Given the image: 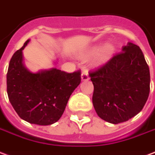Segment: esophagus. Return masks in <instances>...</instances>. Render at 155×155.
<instances>
[{
	"label": "esophagus",
	"mask_w": 155,
	"mask_h": 155,
	"mask_svg": "<svg viewBox=\"0 0 155 155\" xmlns=\"http://www.w3.org/2000/svg\"><path fill=\"white\" fill-rule=\"evenodd\" d=\"M81 78H82V81H87L89 79L88 73L87 71H83L82 73V76H81Z\"/></svg>",
	"instance_id": "obj_1"
}]
</instances>
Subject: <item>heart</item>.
I'll list each match as a JSON object with an SVG mask.
<instances>
[{
    "mask_svg": "<svg viewBox=\"0 0 155 155\" xmlns=\"http://www.w3.org/2000/svg\"><path fill=\"white\" fill-rule=\"evenodd\" d=\"M97 57L96 59V64H103L104 62L108 60L111 55L114 53L113 46L110 44H107L104 46L103 48H101V45H94L93 47H91L88 51L87 52L86 55L87 56H92L94 54H97Z\"/></svg>",
    "mask_w": 155,
    "mask_h": 155,
    "instance_id": "heart-1",
    "label": "heart"
}]
</instances>
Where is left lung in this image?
I'll use <instances>...</instances> for the list:
<instances>
[{
    "label": "left lung",
    "instance_id": "8db88e82",
    "mask_svg": "<svg viewBox=\"0 0 155 155\" xmlns=\"http://www.w3.org/2000/svg\"><path fill=\"white\" fill-rule=\"evenodd\" d=\"M98 116L118 124L136 116L150 94V68L139 46L128 43L99 68L89 73Z\"/></svg>",
    "mask_w": 155,
    "mask_h": 155
}]
</instances>
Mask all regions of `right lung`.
I'll use <instances>...</instances> for the list:
<instances>
[{"instance_id": "right-lung-1", "label": "right lung", "mask_w": 155, "mask_h": 155, "mask_svg": "<svg viewBox=\"0 0 155 155\" xmlns=\"http://www.w3.org/2000/svg\"><path fill=\"white\" fill-rule=\"evenodd\" d=\"M24 46L11 58L7 75L9 101L18 116L31 124L48 125L60 119L70 96L81 82V71L57 68L32 73L23 63Z\"/></svg>"}]
</instances>
